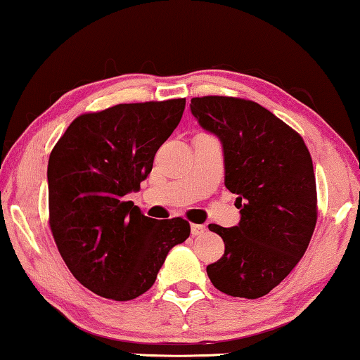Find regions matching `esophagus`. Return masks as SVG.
<instances>
[{
  "instance_id": "esophagus-1",
  "label": "esophagus",
  "mask_w": 360,
  "mask_h": 360,
  "mask_svg": "<svg viewBox=\"0 0 360 360\" xmlns=\"http://www.w3.org/2000/svg\"><path fill=\"white\" fill-rule=\"evenodd\" d=\"M207 231V228L203 224H191V233L192 236H203Z\"/></svg>"
}]
</instances>
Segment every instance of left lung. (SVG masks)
<instances>
[{
  "mask_svg": "<svg viewBox=\"0 0 360 360\" xmlns=\"http://www.w3.org/2000/svg\"><path fill=\"white\" fill-rule=\"evenodd\" d=\"M191 111L223 146L224 186L238 194V226L208 224L224 254L207 266L233 297L265 296L302 259L317 224V186L302 137L271 111L234 96H197Z\"/></svg>",
  "mask_w": 360,
  "mask_h": 360,
  "instance_id": "obj_1",
  "label": "left lung"
}]
</instances>
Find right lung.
<instances>
[{
    "mask_svg": "<svg viewBox=\"0 0 360 360\" xmlns=\"http://www.w3.org/2000/svg\"><path fill=\"white\" fill-rule=\"evenodd\" d=\"M186 98L121 103L77 116L48 160L50 228L64 264L90 291L131 300L153 286L186 219L148 218L126 200L179 124Z\"/></svg>",
    "mask_w": 360,
    "mask_h": 360,
    "instance_id": "right-lung-1",
    "label": "right lung"
}]
</instances>
